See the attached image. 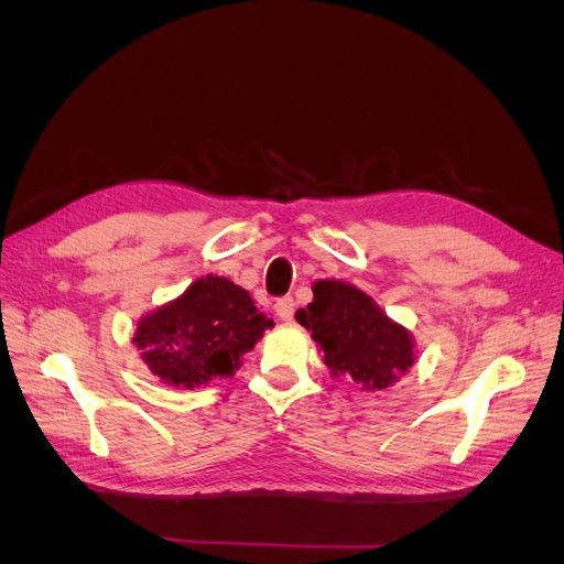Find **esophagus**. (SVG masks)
<instances>
[{
    "label": "esophagus",
    "instance_id": "1",
    "mask_svg": "<svg viewBox=\"0 0 564 564\" xmlns=\"http://www.w3.org/2000/svg\"><path fill=\"white\" fill-rule=\"evenodd\" d=\"M294 299L292 296H284V299H278L275 303V313L282 322H292L294 319Z\"/></svg>",
    "mask_w": 564,
    "mask_h": 564
}]
</instances>
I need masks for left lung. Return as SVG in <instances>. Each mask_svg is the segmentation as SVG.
I'll return each mask as SVG.
<instances>
[{"mask_svg": "<svg viewBox=\"0 0 564 564\" xmlns=\"http://www.w3.org/2000/svg\"><path fill=\"white\" fill-rule=\"evenodd\" d=\"M296 322L311 332L332 377L352 379L367 392L398 383L416 362L414 336L355 284L317 280Z\"/></svg>", "mask_w": 564, "mask_h": 564, "instance_id": "1", "label": "left lung"}]
</instances>
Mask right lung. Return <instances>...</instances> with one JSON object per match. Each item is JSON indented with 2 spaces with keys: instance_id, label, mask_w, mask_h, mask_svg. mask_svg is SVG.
I'll return each instance as SVG.
<instances>
[{
  "instance_id": "1",
  "label": "right lung",
  "mask_w": 564,
  "mask_h": 564,
  "mask_svg": "<svg viewBox=\"0 0 564 564\" xmlns=\"http://www.w3.org/2000/svg\"><path fill=\"white\" fill-rule=\"evenodd\" d=\"M272 319L256 311L247 289L228 278H197L185 292L139 319L133 346L155 377L176 388H197L232 377Z\"/></svg>"
}]
</instances>
